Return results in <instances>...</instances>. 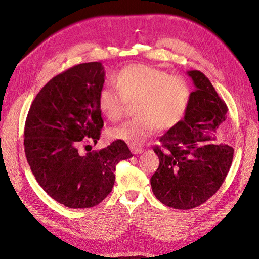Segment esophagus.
Returning a JSON list of instances; mask_svg holds the SVG:
<instances>
[{
  "mask_svg": "<svg viewBox=\"0 0 259 259\" xmlns=\"http://www.w3.org/2000/svg\"><path fill=\"white\" fill-rule=\"evenodd\" d=\"M130 149H131V151H133V153H135V155H138V153L144 152V149H142V148H139V147L131 146Z\"/></svg>",
  "mask_w": 259,
  "mask_h": 259,
  "instance_id": "1",
  "label": "esophagus"
}]
</instances>
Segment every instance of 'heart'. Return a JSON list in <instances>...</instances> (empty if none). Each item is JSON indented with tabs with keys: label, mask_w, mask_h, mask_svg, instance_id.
Instances as JSON below:
<instances>
[{
	"label": "heart",
	"mask_w": 259,
	"mask_h": 259,
	"mask_svg": "<svg viewBox=\"0 0 259 259\" xmlns=\"http://www.w3.org/2000/svg\"><path fill=\"white\" fill-rule=\"evenodd\" d=\"M115 89L103 88L98 109L110 121L119 120L126 103H135L137 118L109 130L113 139L138 145L155 133L175 128L188 110L191 89L179 75L147 64H130L112 76Z\"/></svg>",
	"instance_id": "heart-1"
}]
</instances>
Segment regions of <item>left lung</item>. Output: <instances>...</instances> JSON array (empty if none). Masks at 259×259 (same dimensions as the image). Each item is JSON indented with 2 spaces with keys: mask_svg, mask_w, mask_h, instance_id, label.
Segmentation results:
<instances>
[{
  "mask_svg": "<svg viewBox=\"0 0 259 259\" xmlns=\"http://www.w3.org/2000/svg\"><path fill=\"white\" fill-rule=\"evenodd\" d=\"M188 75L196 90L184 119L160 137V146L153 147L159 167L150 179L159 201L183 210L200 206L216 194L234 157L230 146L210 142L227 118L226 103L200 71H188Z\"/></svg>",
  "mask_w": 259,
  "mask_h": 259,
  "instance_id": "8db88e82",
  "label": "left lung"
}]
</instances>
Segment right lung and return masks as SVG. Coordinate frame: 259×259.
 I'll return each instance as SVG.
<instances>
[{
	"mask_svg": "<svg viewBox=\"0 0 259 259\" xmlns=\"http://www.w3.org/2000/svg\"><path fill=\"white\" fill-rule=\"evenodd\" d=\"M104 83L100 62L74 65L54 76L33 100L24 126L32 174L47 194L69 208L99 205L112 190L115 166L133 157L123 140L82 155V142L100 139L98 96Z\"/></svg>",
	"mask_w": 259,
	"mask_h": 259,
	"instance_id": "obj_1",
	"label": "right lung"
}]
</instances>
